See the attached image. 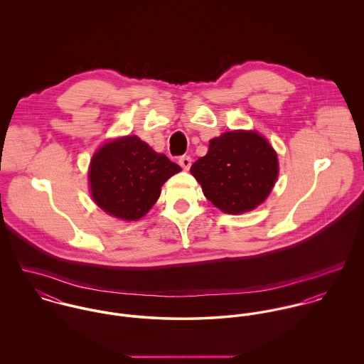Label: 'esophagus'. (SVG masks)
<instances>
[{
  "mask_svg": "<svg viewBox=\"0 0 364 364\" xmlns=\"http://www.w3.org/2000/svg\"><path fill=\"white\" fill-rule=\"evenodd\" d=\"M178 162H179V165H181L185 171H189V168H191V165H192V158L188 156H181Z\"/></svg>",
  "mask_w": 364,
  "mask_h": 364,
  "instance_id": "esophagus-1",
  "label": "esophagus"
}]
</instances>
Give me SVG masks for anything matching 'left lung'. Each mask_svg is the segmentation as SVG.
Wrapping results in <instances>:
<instances>
[{
  "instance_id": "1",
  "label": "left lung",
  "mask_w": 364,
  "mask_h": 364,
  "mask_svg": "<svg viewBox=\"0 0 364 364\" xmlns=\"http://www.w3.org/2000/svg\"><path fill=\"white\" fill-rule=\"evenodd\" d=\"M191 173L205 196L227 214H242L262 205L279 176V158L257 130L225 132L210 140L208 154Z\"/></svg>"
}]
</instances>
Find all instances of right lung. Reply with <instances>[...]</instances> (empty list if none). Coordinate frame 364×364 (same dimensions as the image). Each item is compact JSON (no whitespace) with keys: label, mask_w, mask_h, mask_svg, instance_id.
I'll list each match as a JSON object with an SVG mask.
<instances>
[{"label":"right lung","mask_w":364,"mask_h":364,"mask_svg":"<svg viewBox=\"0 0 364 364\" xmlns=\"http://www.w3.org/2000/svg\"><path fill=\"white\" fill-rule=\"evenodd\" d=\"M181 166L134 134L105 141L88 168L95 205L123 221H137L156 205L162 185Z\"/></svg>","instance_id":"add662e5"}]
</instances>
